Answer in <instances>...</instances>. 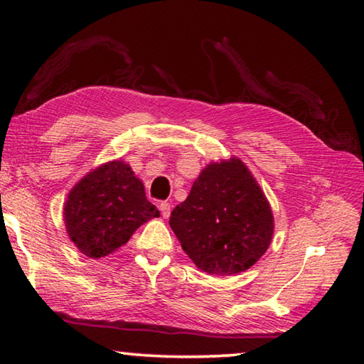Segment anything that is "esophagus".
<instances>
[{"mask_svg":"<svg viewBox=\"0 0 364 364\" xmlns=\"http://www.w3.org/2000/svg\"><path fill=\"white\" fill-rule=\"evenodd\" d=\"M159 208H160V213H162L164 218L170 217V204H168V202H162V204L159 205Z\"/></svg>","mask_w":364,"mask_h":364,"instance_id":"1","label":"esophagus"}]
</instances>
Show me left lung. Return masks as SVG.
I'll list each match as a JSON object with an SVG mask.
<instances>
[{"label":"left lung","mask_w":364,"mask_h":364,"mask_svg":"<svg viewBox=\"0 0 364 364\" xmlns=\"http://www.w3.org/2000/svg\"><path fill=\"white\" fill-rule=\"evenodd\" d=\"M170 226L196 267L217 276L249 269L274 232L267 196L236 157L200 171L186 200L171 212Z\"/></svg>","instance_id":"obj_1"}]
</instances>
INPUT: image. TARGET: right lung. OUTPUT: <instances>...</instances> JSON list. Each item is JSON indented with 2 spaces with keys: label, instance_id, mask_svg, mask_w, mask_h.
<instances>
[{
  "label": "right lung",
  "instance_id": "obj_1",
  "mask_svg": "<svg viewBox=\"0 0 364 364\" xmlns=\"http://www.w3.org/2000/svg\"><path fill=\"white\" fill-rule=\"evenodd\" d=\"M143 181L123 160H112L83 176L64 204L65 230L83 255L101 258L130 241L138 228L159 217Z\"/></svg>",
  "mask_w": 364,
  "mask_h": 364
}]
</instances>
